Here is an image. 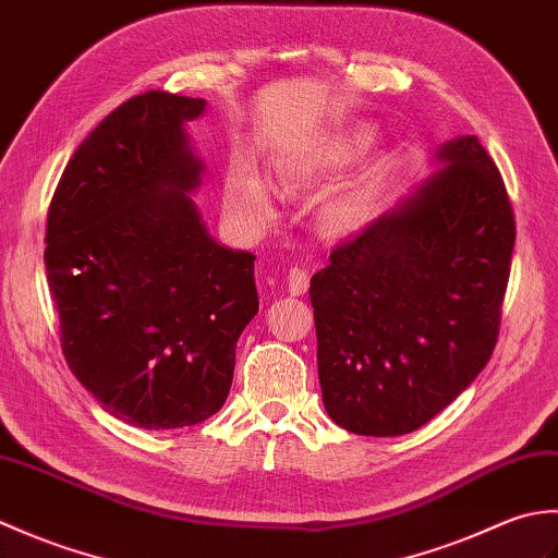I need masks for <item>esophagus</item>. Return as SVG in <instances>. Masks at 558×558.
Segmentation results:
<instances>
[{"label":"esophagus","mask_w":558,"mask_h":558,"mask_svg":"<svg viewBox=\"0 0 558 558\" xmlns=\"http://www.w3.org/2000/svg\"><path fill=\"white\" fill-rule=\"evenodd\" d=\"M288 290H290V294H294V298H300V294H304L306 290H310V270L300 268V266L290 268V272H288Z\"/></svg>","instance_id":"1"}]
</instances>
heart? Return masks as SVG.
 Instances as JSON below:
<instances>
[{
  "mask_svg": "<svg viewBox=\"0 0 558 558\" xmlns=\"http://www.w3.org/2000/svg\"><path fill=\"white\" fill-rule=\"evenodd\" d=\"M374 136L369 132H357L345 141H338V144H328L324 148H314L302 158H292L280 165V180L288 189L300 186L310 182L314 174L330 170V168H342L350 160L372 146ZM369 189H357V192H350L345 196L336 198L333 204L328 206V222L333 228H352L357 225L366 208H369ZM228 208L232 216L244 220L246 225H266L272 218V198L268 186L258 180L254 172H242L236 174L228 186Z\"/></svg>",
  "mask_w": 558,
  "mask_h": 558,
  "instance_id": "heart-1",
  "label": "heart"
}]
</instances>
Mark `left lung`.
I'll list each match as a JSON object with an SVG mask.
<instances>
[{"label":"left lung","instance_id":"1","mask_svg":"<svg viewBox=\"0 0 558 558\" xmlns=\"http://www.w3.org/2000/svg\"><path fill=\"white\" fill-rule=\"evenodd\" d=\"M446 168L330 252L312 278L324 408L360 436H400L448 408L499 340L515 218L477 136Z\"/></svg>","mask_w":558,"mask_h":558}]
</instances>
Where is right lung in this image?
I'll return each instance as SVG.
<instances>
[{"mask_svg": "<svg viewBox=\"0 0 558 558\" xmlns=\"http://www.w3.org/2000/svg\"><path fill=\"white\" fill-rule=\"evenodd\" d=\"M204 110L165 90L122 102L76 148L47 210L64 360L105 410L144 429L222 408L258 312L256 256L213 242L189 198L204 165L184 122Z\"/></svg>", "mask_w": 558, "mask_h": 558, "instance_id": "add662e5", "label": "right lung"}]
</instances>
